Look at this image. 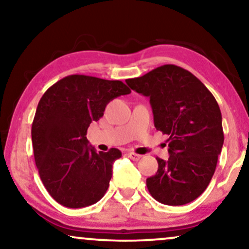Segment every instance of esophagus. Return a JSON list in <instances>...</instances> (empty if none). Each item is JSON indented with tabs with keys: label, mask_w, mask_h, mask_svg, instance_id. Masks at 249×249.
<instances>
[{
	"label": "esophagus",
	"mask_w": 249,
	"mask_h": 249,
	"mask_svg": "<svg viewBox=\"0 0 249 249\" xmlns=\"http://www.w3.org/2000/svg\"><path fill=\"white\" fill-rule=\"evenodd\" d=\"M127 155H128V158H130L132 160V161H138V160H141V158H142L141 154H136V153H134V152H128Z\"/></svg>",
	"instance_id": "1"
}]
</instances>
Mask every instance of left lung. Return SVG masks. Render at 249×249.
Returning <instances> with one entry per match:
<instances>
[{
	"mask_svg": "<svg viewBox=\"0 0 249 249\" xmlns=\"http://www.w3.org/2000/svg\"><path fill=\"white\" fill-rule=\"evenodd\" d=\"M125 83L149 97L155 128L170 136V156L166 161L156 158L158 172L146 179L148 192L165 205L193 202L209 186L223 146L216 100L198 78L173 64Z\"/></svg>",
	"mask_w": 249,
	"mask_h": 249,
	"instance_id": "1",
	"label": "left lung"
}]
</instances>
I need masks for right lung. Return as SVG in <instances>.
I'll return each mask as SVG.
<instances>
[{
	"mask_svg": "<svg viewBox=\"0 0 249 249\" xmlns=\"http://www.w3.org/2000/svg\"><path fill=\"white\" fill-rule=\"evenodd\" d=\"M130 93L120 80L71 74L40 98L32 125L34 156L43 185L61 205L86 207L107 193L122 154L118 148L97 153L88 145L87 129L110 101Z\"/></svg>",
	"mask_w": 249,
	"mask_h": 249,
	"instance_id": "obj_1",
	"label": "right lung"
}]
</instances>
